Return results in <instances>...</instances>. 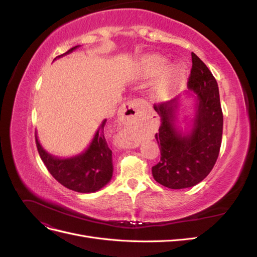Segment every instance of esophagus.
I'll use <instances>...</instances> for the list:
<instances>
[{"label":"esophagus","mask_w":257,"mask_h":257,"mask_svg":"<svg viewBox=\"0 0 257 257\" xmlns=\"http://www.w3.org/2000/svg\"><path fill=\"white\" fill-rule=\"evenodd\" d=\"M139 99H132L123 104L121 111L122 115L126 118L127 122L131 125L134 124L141 118V112H139ZM119 145L122 148H126V149H131V148H136L139 146V139L138 137L133 133V131L131 128H124L119 136Z\"/></svg>","instance_id":"obj_1"}]
</instances>
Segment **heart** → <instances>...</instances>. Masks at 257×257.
Masks as SVG:
<instances>
[{"instance_id": "1", "label": "heart", "mask_w": 257, "mask_h": 257, "mask_svg": "<svg viewBox=\"0 0 257 257\" xmlns=\"http://www.w3.org/2000/svg\"><path fill=\"white\" fill-rule=\"evenodd\" d=\"M141 73L145 78L158 76L152 93L159 100L172 97L184 79L185 66L179 61L167 65V59L160 54H148L141 60Z\"/></svg>"}]
</instances>
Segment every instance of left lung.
<instances>
[{"label": "left lung", "instance_id": "1", "mask_svg": "<svg viewBox=\"0 0 257 257\" xmlns=\"http://www.w3.org/2000/svg\"><path fill=\"white\" fill-rule=\"evenodd\" d=\"M188 87L197 100L189 134H182L176 126L179 97L154 105L161 116L159 133L155 134L161 161L152 167V175L155 181L173 190L191 188L203 181L215 164L222 143L219 87L209 68L194 52Z\"/></svg>", "mask_w": 257, "mask_h": 257}]
</instances>
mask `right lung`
I'll use <instances>...</instances> for the list:
<instances>
[{
    "mask_svg": "<svg viewBox=\"0 0 257 257\" xmlns=\"http://www.w3.org/2000/svg\"><path fill=\"white\" fill-rule=\"evenodd\" d=\"M78 46H75L57 58L71 53ZM106 121L104 120L99 125L88 149L81 154L68 159L52 157L43 149L35 135L37 150L45 166L52 177L65 188L79 193H93L110 181L113 173L112 152L104 136Z\"/></svg>",
    "mask_w": 257,
    "mask_h": 257,
    "instance_id": "right-lung-1",
    "label": "right lung"
}]
</instances>
